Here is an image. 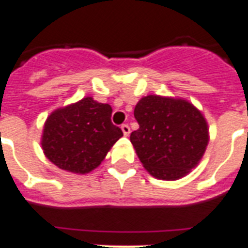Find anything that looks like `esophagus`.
<instances>
[{
    "instance_id": "esophagus-1",
    "label": "esophagus",
    "mask_w": 248,
    "mask_h": 248,
    "mask_svg": "<svg viewBox=\"0 0 248 248\" xmlns=\"http://www.w3.org/2000/svg\"><path fill=\"white\" fill-rule=\"evenodd\" d=\"M121 130H122V133H124V137H129L130 135L129 124H122V126H121Z\"/></svg>"
}]
</instances>
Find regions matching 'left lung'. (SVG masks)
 <instances>
[{
    "instance_id": "left-lung-1",
    "label": "left lung",
    "mask_w": 248,
    "mask_h": 248,
    "mask_svg": "<svg viewBox=\"0 0 248 248\" xmlns=\"http://www.w3.org/2000/svg\"><path fill=\"white\" fill-rule=\"evenodd\" d=\"M139 129L130 135L139 160L155 179L179 180L197 166L209 143L203 114L185 98L148 94L134 109Z\"/></svg>"
}]
</instances>
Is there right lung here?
I'll return each mask as SVG.
<instances>
[{
  "instance_id": "right-lung-1",
  "label": "right lung",
  "mask_w": 248,
  "mask_h": 248,
  "mask_svg": "<svg viewBox=\"0 0 248 248\" xmlns=\"http://www.w3.org/2000/svg\"><path fill=\"white\" fill-rule=\"evenodd\" d=\"M111 106L84 97L54 110L42 134L46 157L60 170L85 175L100 166L121 137L122 130L111 124Z\"/></svg>"
}]
</instances>
